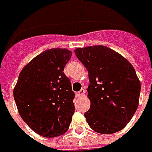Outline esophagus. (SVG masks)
Returning a JSON list of instances; mask_svg holds the SVG:
<instances>
[{
    "instance_id": "1",
    "label": "esophagus",
    "mask_w": 152,
    "mask_h": 152,
    "mask_svg": "<svg viewBox=\"0 0 152 152\" xmlns=\"http://www.w3.org/2000/svg\"><path fill=\"white\" fill-rule=\"evenodd\" d=\"M85 89H81L79 92H77V93H76V96H77L78 97H80V96H84V94H85Z\"/></svg>"
}]
</instances>
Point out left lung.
I'll return each instance as SVG.
<instances>
[{"label":"left lung","mask_w":152,"mask_h":152,"mask_svg":"<svg viewBox=\"0 0 152 152\" xmlns=\"http://www.w3.org/2000/svg\"><path fill=\"white\" fill-rule=\"evenodd\" d=\"M89 73L91 107L85 113L89 126L110 134L124 129L139 105L140 83L130 62L104 45L74 50Z\"/></svg>","instance_id":"obj_1"}]
</instances>
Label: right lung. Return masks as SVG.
Returning a JSON list of instances; mask_svg holds the SVG:
<instances>
[{"label":"right lung","mask_w":152,"mask_h":152,"mask_svg":"<svg viewBox=\"0 0 152 152\" xmlns=\"http://www.w3.org/2000/svg\"><path fill=\"white\" fill-rule=\"evenodd\" d=\"M72 52L50 49L23 68L13 91L21 118L38 134L53 138L69 128L74 113L70 79L63 73Z\"/></svg>","instance_id":"1"}]
</instances>
